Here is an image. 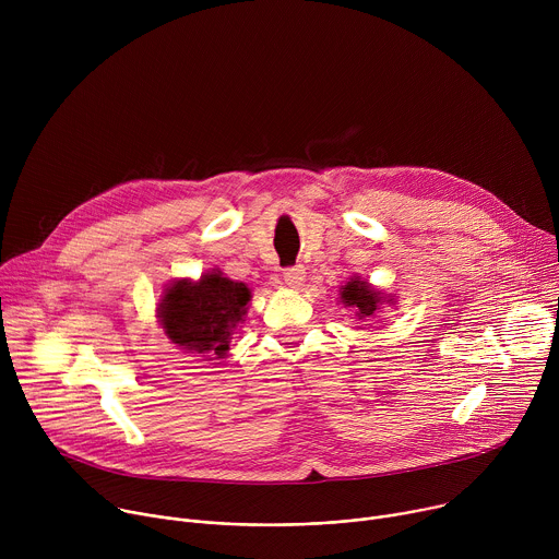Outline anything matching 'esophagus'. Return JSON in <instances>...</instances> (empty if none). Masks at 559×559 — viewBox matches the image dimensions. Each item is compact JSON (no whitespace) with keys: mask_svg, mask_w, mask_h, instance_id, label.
<instances>
[{"mask_svg":"<svg viewBox=\"0 0 559 559\" xmlns=\"http://www.w3.org/2000/svg\"><path fill=\"white\" fill-rule=\"evenodd\" d=\"M283 278H285V283H287L289 287H300V285L305 283V270H302L300 265L287 267V270L283 272Z\"/></svg>","mask_w":559,"mask_h":559,"instance_id":"esophagus-1","label":"esophagus"}]
</instances>
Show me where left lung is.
<instances>
[{
	"label": "left lung",
	"mask_w": 559,
	"mask_h": 559,
	"mask_svg": "<svg viewBox=\"0 0 559 559\" xmlns=\"http://www.w3.org/2000/svg\"><path fill=\"white\" fill-rule=\"evenodd\" d=\"M341 302L345 307H354L358 321H369L384 302H393V298H386L382 292L373 289L367 281H360L356 276L341 287Z\"/></svg>",
	"instance_id": "8db88e82"
}]
</instances>
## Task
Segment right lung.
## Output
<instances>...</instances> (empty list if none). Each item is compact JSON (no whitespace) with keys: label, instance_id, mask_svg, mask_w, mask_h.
Segmentation results:
<instances>
[{"label":"right lung","instance_id":"1","mask_svg":"<svg viewBox=\"0 0 559 559\" xmlns=\"http://www.w3.org/2000/svg\"><path fill=\"white\" fill-rule=\"evenodd\" d=\"M252 292L218 270L199 281H175L156 307L166 336L188 354L225 358L234 330L243 323Z\"/></svg>","mask_w":559,"mask_h":559}]
</instances>
